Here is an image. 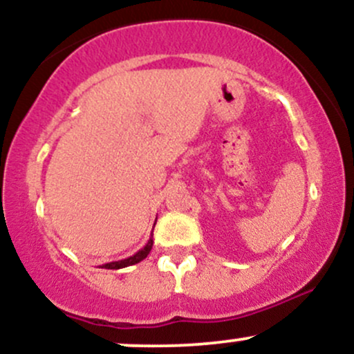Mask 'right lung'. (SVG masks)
Wrapping results in <instances>:
<instances>
[{
	"label": "right lung",
	"instance_id": "add662e5",
	"mask_svg": "<svg viewBox=\"0 0 354 354\" xmlns=\"http://www.w3.org/2000/svg\"><path fill=\"white\" fill-rule=\"evenodd\" d=\"M154 225H156V221H154ZM151 236H153V233H151ZM151 248H153V238H149L148 243H146V245H145V248H141V250L138 251V253H135L133 256H129V258L120 259V261H111V263H106V265H101V268H104V270H121V268L136 265V263L143 261L146 256L149 254Z\"/></svg>",
	"mask_w": 354,
	"mask_h": 354
}]
</instances>
